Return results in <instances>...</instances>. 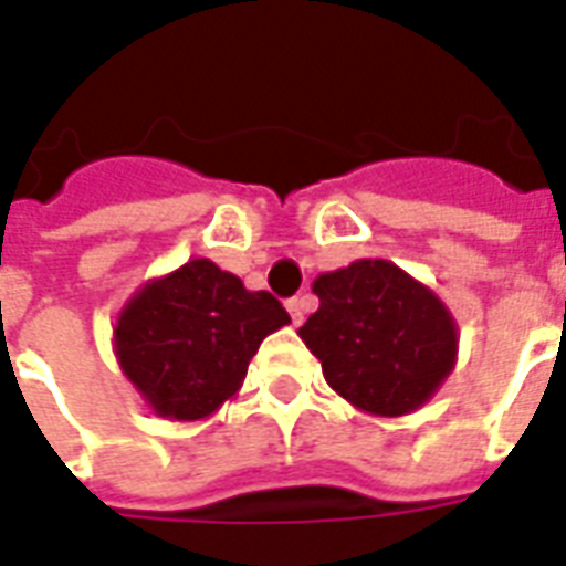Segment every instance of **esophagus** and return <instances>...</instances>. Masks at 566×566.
I'll list each match as a JSON object with an SVG mask.
<instances>
[{"label":"esophagus","instance_id":"34e87169","mask_svg":"<svg viewBox=\"0 0 566 566\" xmlns=\"http://www.w3.org/2000/svg\"><path fill=\"white\" fill-rule=\"evenodd\" d=\"M287 312H291L294 324H303V318H306V296H294V300H287Z\"/></svg>","mask_w":566,"mask_h":566}]
</instances>
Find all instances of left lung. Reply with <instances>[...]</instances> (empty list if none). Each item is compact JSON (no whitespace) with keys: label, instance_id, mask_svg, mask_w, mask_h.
I'll return each mask as SVG.
<instances>
[{"label":"left lung","instance_id":"obj_1","mask_svg":"<svg viewBox=\"0 0 566 566\" xmlns=\"http://www.w3.org/2000/svg\"><path fill=\"white\" fill-rule=\"evenodd\" d=\"M321 306L300 327L333 391L369 416H409L449 379L458 324L430 287L391 260L324 272Z\"/></svg>","mask_w":566,"mask_h":566}]
</instances>
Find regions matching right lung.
I'll use <instances>...</instances> for the list:
<instances>
[{"label": "right lung", "mask_w": 566, "mask_h": 566, "mask_svg": "<svg viewBox=\"0 0 566 566\" xmlns=\"http://www.w3.org/2000/svg\"><path fill=\"white\" fill-rule=\"evenodd\" d=\"M291 315L266 291L211 260H187L129 300L115 324V355L142 400L169 421H197L230 400L260 343Z\"/></svg>", "instance_id": "right-lung-1"}]
</instances>
